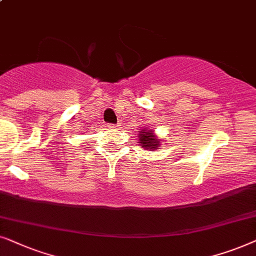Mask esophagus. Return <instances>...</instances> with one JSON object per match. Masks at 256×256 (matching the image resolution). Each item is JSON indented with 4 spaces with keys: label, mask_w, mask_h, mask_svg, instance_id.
Returning a JSON list of instances; mask_svg holds the SVG:
<instances>
[{
    "label": "esophagus",
    "mask_w": 256,
    "mask_h": 256,
    "mask_svg": "<svg viewBox=\"0 0 256 256\" xmlns=\"http://www.w3.org/2000/svg\"><path fill=\"white\" fill-rule=\"evenodd\" d=\"M118 126H119V125H114V124H108V128H117Z\"/></svg>",
    "instance_id": "34e87169"
}]
</instances>
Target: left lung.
<instances>
[{
    "mask_svg": "<svg viewBox=\"0 0 256 256\" xmlns=\"http://www.w3.org/2000/svg\"><path fill=\"white\" fill-rule=\"evenodd\" d=\"M139 142L145 150H152V151H154L160 145V142L154 138L152 131L148 130H142L140 136H139Z\"/></svg>",
    "mask_w": 256,
    "mask_h": 256,
    "instance_id": "obj_1",
    "label": "left lung"
}]
</instances>
